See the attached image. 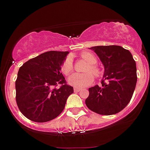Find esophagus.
I'll return each mask as SVG.
<instances>
[{
	"label": "esophagus",
	"mask_w": 150,
	"mask_h": 150,
	"mask_svg": "<svg viewBox=\"0 0 150 150\" xmlns=\"http://www.w3.org/2000/svg\"><path fill=\"white\" fill-rule=\"evenodd\" d=\"M81 91L80 88H74V91L75 92H79Z\"/></svg>",
	"instance_id": "obj_1"
}]
</instances>
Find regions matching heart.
Here are the masks:
<instances>
[{"mask_svg": "<svg viewBox=\"0 0 150 150\" xmlns=\"http://www.w3.org/2000/svg\"><path fill=\"white\" fill-rule=\"evenodd\" d=\"M81 57L82 58V59L88 62V64H90L86 69L88 72L84 74L74 73L70 75L68 79L69 84L75 88H79L88 87L93 83V80H94L93 73L96 76L100 75V70H99L98 67L95 65L97 63V58L95 57L93 54L89 53V52H84L81 54ZM89 71H91L93 73L92 74V72L91 73ZM72 71H73V61H72L71 57H68L63 61L62 66H61V71L62 72V74L68 75H69Z\"/></svg>", "mask_w": 150, "mask_h": 150, "instance_id": "heart-1", "label": "heart"}]
</instances>
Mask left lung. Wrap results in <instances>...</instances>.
<instances>
[{"instance_id": "left-lung-1", "label": "left lung", "mask_w": 150, "mask_h": 150, "mask_svg": "<svg viewBox=\"0 0 150 150\" xmlns=\"http://www.w3.org/2000/svg\"><path fill=\"white\" fill-rule=\"evenodd\" d=\"M90 49L102 62L104 74L102 86L89 88L86 105L97 114H116L129 103L133 96L137 80L136 62L131 52L121 46H95Z\"/></svg>"}]
</instances>
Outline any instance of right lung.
<instances>
[{
  "mask_svg": "<svg viewBox=\"0 0 150 150\" xmlns=\"http://www.w3.org/2000/svg\"><path fill=\"white\" fill-rule=\"evenodd\" d=\"M68 51H48L25 62L16 81V100L20 112L31 121L47 122L64 109L74 92L60 72ZM60 84L61 88L55 86Z\"/></svg>",
  "mask_w": 150,
  "mask_h": 150,
  "instance_id": "add662e5",
  "label": "right lung"
}]
</instances>
